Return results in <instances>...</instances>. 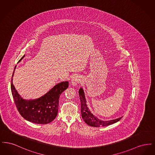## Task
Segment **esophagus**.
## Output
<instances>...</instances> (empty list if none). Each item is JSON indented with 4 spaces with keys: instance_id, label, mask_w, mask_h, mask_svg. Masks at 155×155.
I'll return each instance as SVG.
<instances>
[{
    "instance_id": "esophagus-1",
    "label": "esophagus",
    "mask_w": 155,
    "mask_h": 155,
    "mask_svg": "<svg viewBox=\"0 0 155 155\" xmlns=\"http://www.w3.org/2000/svg\"><path fill=\"white\" fill-rule=\"evenodd\" d=\"M81 82L80 79H79L78 78H77V77H74L72 80H71V84L73 85V86H76L78 84H79L80 82Z\"/></svg>"
}]
</instances>
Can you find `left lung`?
Returning a JSON list of instances; mask_svg holds the SVG:
<instances>
[{"label":"left lung","instance_id":"1","mask_svg":"<svg viewBox=\"0 0 155 155\" xmlns=\"http://www.w3.org/2000/svg\"><path fill=\"white\" fill-rule=\"evenodd\" d=\"M79 95L81 101V116L84 121L88 125L95 127H106L117 122L121 118V117H120L110 121H102L99 120L95 116H94L89 110L88 107H87V105L86 104L87 102L85 97L84 91L81 88L79 90Z\"/></svg>","mask_w":155,"mask_h":155}]
</instances>
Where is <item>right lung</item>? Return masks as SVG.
Returning a JSON list of instances; mask_svg holds the SVG:
<instances>
[{"label":"right lung","mask_w":155,"mask_h":155,"mask_svg":"<svg viewBox=\"0 0 155 155\" xmlns=\"http://www.w3.org/2000/svg\"><path fill=\"white\" fill-rule=\"evenodd\" d=\"M22 56L18 62L22 60ZM16 66H15V68ZM12 74L11 82L12 94L17 110L22 117L30 122L40 124H48L56 117L58 113L59 97L61 94L68 87V82H62L55 85L46 94L35 100L23 99L17 93L13 84Z\"/></svg>","instance_id":"add662e5"}]
</instances>
